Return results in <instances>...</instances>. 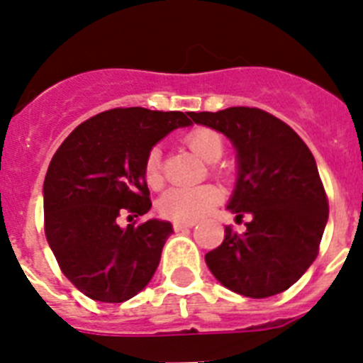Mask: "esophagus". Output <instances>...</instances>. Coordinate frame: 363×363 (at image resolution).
<instances>
[{
    "label": "esophagus",
    "mask_w": 363,
    "mask_h": 363,
    "mask_svg": "<svg viewBox=\"0 0 363 363\" xmlns=\"http://www.w3.org/2000/svg\"><path fill=\"white\" fill-rule=\"evenodd\" d=\"M196 225V221H172V227L174 230H184V229H191V227Z\"/></svg>",
    "instance_id": "obj_1"
}]
</instances>
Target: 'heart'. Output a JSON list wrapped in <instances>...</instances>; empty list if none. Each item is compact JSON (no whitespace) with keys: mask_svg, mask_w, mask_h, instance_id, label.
Segmentation results:
<instances>
[{"mask_svg":"<svg viewBox=\"0 0 363 363\" xmlns=\"http://www.w3.org/2000/svg\"><path fill=\"white\" fill-rule=\"evenodd\" d=\"M185 143L192 152H196L205 162L214 163L223 156L225 143L220 134L207 127L194 129L185 136ZM143 176L149 187L158 189L163 185L162 152L158 147L149 150L143 163ZM221 200L220 189L214 185H196V187H172L158 201V211L162 216L174 221H194L209 213Z\"/></svg>","mask_w":363,"mask_h":363,"instance_id":"1","label":"heart"}]
</instances>
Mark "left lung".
<instances>
[{"label": "left lung", "mask_w": 363, "mask_h": 363, "mask_svg": "<svg viewBox=\"0 0 363 363\" xmlns=\"http://www.w3.org/2000/svg\"><path fill=\"white\" fill-rule=\"evenodd\" d=\"M194 123L225 134L238 158V182L227 209L251 214L243 234L225 227L205 255L221 285L267 298L296 284L318 256L329 201L309 147L289 125L255 107L192 112Z\"/></svg>", "instance_id": "obj_1"}]
</instances>
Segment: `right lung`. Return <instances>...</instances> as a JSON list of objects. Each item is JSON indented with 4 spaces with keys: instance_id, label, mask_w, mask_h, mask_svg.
I'll use <instances>...</instances> for the list:
<instances>
[{
    "instance_id": "obj_1",
    "label": "right lung",
    "mask_w": 363,
    "mask_h": 363,
    "mask_svg": "<svg viewBox=\"0 0 363 363\" xmlns=\"http://www.w3.org/2000/svg\"><path fill=\"white\" fill-rule=\"evenodd\" d=\"M191 118L192 112L111 108L79 123L50 160L45 236L63 274L85 296L121 303L154 277L172 225L147 220L121 229L116 220L149 213L147 154Z\"/></svg>"
}]
</instances>
